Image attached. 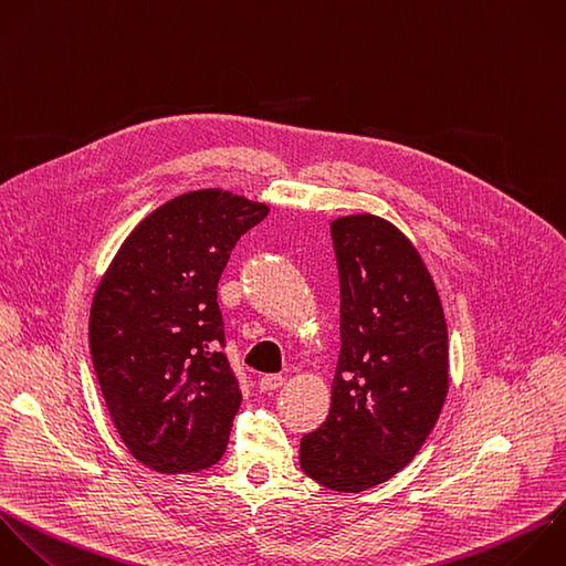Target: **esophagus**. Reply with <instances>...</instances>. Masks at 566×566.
Wrapping results in <instances>:
<instances>
[{"label":"esophagus","mask_w":566,"mask_h":566,"mask_svg":"<svg viewBox=\"0 0 566 566\" xmlns=\"http://www.w3.org/2000/svg\"><path fill=\"white\" fill-rule=\"evenodd\" d=\"M283 382H285V378L279 376V374H265V376H261V380H259V385H261L263 391H274V389L283 387Z\"/></svg>","instance_id":"esophagus-1"}]
</instances>
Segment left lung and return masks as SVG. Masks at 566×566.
Wrapping results in <instances>:
<instances>
[{"mask_svg":"<svg viewBox=\"0 0 566 566\" xmlns=\"http://www.w3.org/2000/svg\"><path fill=\"white\" fill-rule=\"evenodd\" d=\"M340 276V354L327 420L301 469L338 493L396 475L424 444L449 391L447 321L416 245L387 219L329 226Z\"/></svg>","mask_w":566,"mask_h":566,"instance_id":"1","label":"left lung"}]
</instances>
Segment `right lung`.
Here are the masks:
<instances>
[{"label": "right lung", "instance_id": "obj_1", "mask_svg": "<svg viewBox=\"0 0 566 566\" xmlns=\"http://www.w3.org/2000/svg\"><path fill=\"white\" fill-rule=\"evenodd\" d=\"M268 212L221 188L184 192L135 226L99 279L93 365L126 449L153 471H203L228 447L241 389L219 352L217 285Z\"/></svg>", "mask_w": 566, "mask_h": 566}]
</instances>
